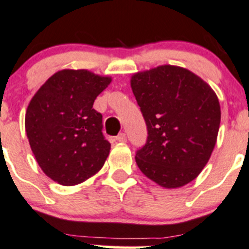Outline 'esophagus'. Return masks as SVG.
<instances>
[{
  "instance_id": "esophagus-1",
  "label": "esophagus",
  "mask_w": 249,
  "mask_h": 249,
  "mask_svg": "<svg viewBox=\"0 0 249 249\" xmlns=\"http://www.w3.org/2000/svg\"><path fill=\"white\" fill-rule=\"evenodd\" d=\"M116 140L120 142H127V137H125V133H120L116 137Z\"/></svg>"
}]
</instances>
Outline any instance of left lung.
Listing matches in <instances>:
<instances>
[{"label":"left lung","mask_w":249,"mask_h":249,"mask_svg":"<svg viewBox=\"0 0 249 249\" xmlns=\"http://www.w3.org/2000/svg\"><path fill=\"white\" fill-rule=\"evenodd\" d=\"M130 86L147 128L135 162L163 188L190 183L207 164L220 124L216 94L198 76L162 65L138 72Z\"/></svg>","instance_id":"1"}]
</instances>
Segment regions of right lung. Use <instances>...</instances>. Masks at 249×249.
I'll use <instances>...</instances> for the list:
<instances>
[{"mask_svg": "<svg viewBox=\"0 0 249 249\" xmlns=\"http://www.w3.org/2000/svg\"><path fill=\"white\" fill-rule=\"evenodd\" d=\"M110 82L87 70H61L31 99L26 135L38 166L52 180L77 185L104 166L111 145L93 103Z\"/></svg>", "mask_w": 249, "mask_h": 249, "instance_id": "1", "label": "right lung"}]
</instances>
